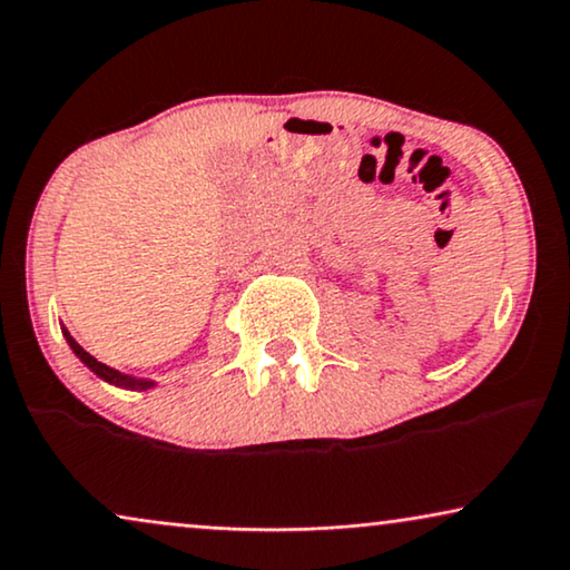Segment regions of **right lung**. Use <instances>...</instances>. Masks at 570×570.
<instances>
[{
	"label": "right lung",
	"instance_id": "obj_1",
	"mask_svg": "<svg viewBox=\"0 0 570 570\" xmlns=\"http://www.w3.org/2000/svg\"><path fill=\"white\" fill-rule=\"evenodd\" d=\"M65 337H67V342H69V347L75 350V355L80 357V361L88 365V368L96 373V376H100L104 381H108V384H116V386H127V389H150L153 386V381H142V379H131V376H127V373H119L116 368H108L106 363H100V361H96V357H92L88 350H82L80 345H77L75 342V337H69V332H65Z\"/></svg>",
	"mask_w": 570,
	"mask_h": 570
}]
</instances>
